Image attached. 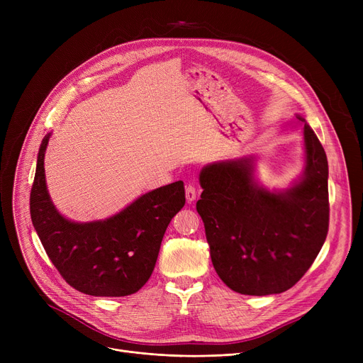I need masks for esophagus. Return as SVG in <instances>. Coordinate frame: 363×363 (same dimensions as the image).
<instances>
[{
  "label": "esophagus",
  "instance_id": "34e87169",
  "mask_svg": "<svg viewBox=\"0 0 363 363\" xmlns=\"http://www.w3.org/2000/svg\"><path fill=\"white\" fill-rule=\"evenodd\" d=\"M185 197H186V201H188V203H193V201L196 200V197H197V189H196L194 185H188V186L185 188Z\"/></svg>",
  "mask_w": 363,
  "mask_h": 363
}]
</instances>
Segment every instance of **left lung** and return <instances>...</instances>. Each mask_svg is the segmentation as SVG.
I'll use <instances>...</instances> for the list:
<instances>
[{
	"label": "left lung",
	"mask_w": 363,
	"mask_h": 363,
	"mask_svg": "<svg viewBox=\"0 0 363 363\" xmlns=\"http://www.w3.org/2000/svg\"><path fill=\"white\" fill-rule=\"evenodd\" d=\"M304 169L289 188L255 178V156L206 164L200 172L203 219L219 278L247 296L279 294L308 272L328 234V160L306 119Z\"/></svg>",
	"instance_id": "obj_1"
}]
</instances>
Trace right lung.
Listing matches in <instances>:
<instances>
[{
	"instance_id": "1",
	"label": "right lung",
	"mask_w": 363,
	"mask_h": 363,
	"mask_svg": "<svg viewBox=\"0 0 363 363\" xmlns=\"http://www.w3.org/2000/svg\"><path fill=\"white\" fill-rule=\"evenodd\" d=\"M51 133L38 151L30 218L52 264L74 290L97 297L137 293L156 266L166 228L185 204L184 182L143 194L103 220L73 222L51 201L44 157Z\"/></svg>"
}]
</instances>
